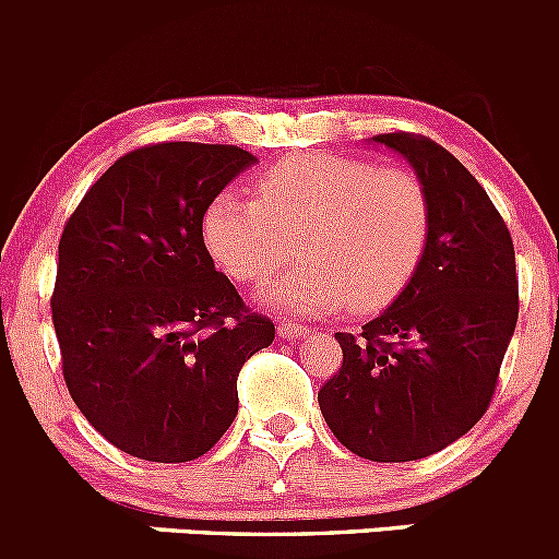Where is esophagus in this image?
Listing matches in <instances>:
<instances>
[{
    "mask_svg": "<svg viewBox=\"0 0 559 559\" xmlns=\"http://www.w3.org/2000/svg\"><path fill=\"white\" fill-rule=\"evenodd\" d=\"M277 334L282 336V340L296 342V340H301V336H307L309 329L301 323H293V320H282V323L277 325Z\"/></svg>",
    "mask_w": 559,
    "mask_h": 559,
    "instance_id": "1",
    "label": "esophagus"
}]
</instances>
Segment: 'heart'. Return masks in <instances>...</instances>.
<instances>
[{
	"label": "heart",
	"instance_id": "1",
	"mask_svg": "<svg viewBox=\"0 0 559 559\" xmlns=\"http://www.w3.org/2000/svg\"><path fill=\"white\" fill-rule=\"evenodd\" d=\"M255 198L219 192L201 219L209 255L234 282H261L287 261L296 239L304 258L263 287L285 314L347 307L374 312L416 274L429 239V201L405 168L301 152L280 159L252 185Z\"/></svg>",
	"mask_w": 559,
	"mask_h": 559
}]
</instances>
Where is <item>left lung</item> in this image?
I'll list each match as a JSON object with an SVG mask.
<instances>
[{
    "label": "left lung",
    "mask_w": 559,
    "mask_h": 559,
    "mask_svg": "<svg viewBox=\"0 0 559 559\" xmlns=\"http://www.w3.org/2000/svg\"><path fill=\"white\" fill-rule=\"evenodd\" d=\"M429 201V239L405 290L361 334H342V367L318 391L334 438L372 462L438 454L478 424L519 318L513 241L465 165L440 143L385 132Z\"/></svg>",
    "instance_id": "8db88e82"
}]
</instances>
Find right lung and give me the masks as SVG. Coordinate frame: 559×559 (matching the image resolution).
I'll list each match as a JSON object with an SVG mask.
<instances>
[{
	"instance_id": "1",
	"label": "right lung",
	"mask_w": 559,
	"mask_h": 559,
	"mask_svg": "<svg viewBox=\"0 0 559 559\" xmlns=\"http://www.w3.org/2000/svg\"><path fill=\"white\" fill-rule=\"evenodd\" d=\"M255 163L223 143L135 148L64 225L51 296L64 383L124 454L168 465L206 454L239 413L245 361L274 342L201 236L209 201Z\"/></svg>"
}]
</instances>
